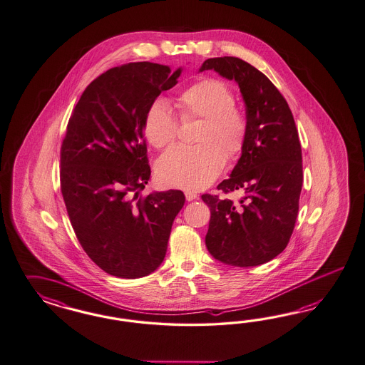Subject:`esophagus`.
Segmentation results:
<instances>
[{"instance_id": "obj_1", "label": "esophagus", "mask_w": 365, "mask_h": 365, "mask_svg": "<svg viewBox=\"0 0 365 365\" xmlns=\"http://www.w3.org/2000/svg\"><path fill=\"white\" fill-rule=\"evenodd\" d=\"M197 198H198V195H197L195 192H191V191H187V192H186V199H187L188 202L195 200Z\"/></svg>"}]
</instances>
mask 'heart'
I'll return each mask as SVG.
<instances>
[{
  "instance_id": "obj_1",
  "label": "heart",
  "mask_w": 365,
  "mask_h": 365,
  "mask_svg": "<svg viewBox=\"0 0 365 365\" xmlns=\"http://www.w3.org/2000/svg\"><path fill=\"white\" fill-rule=\"evenodd\" d=\"M183 120L203 119L195 147L177 145L159 159L156 174L162 185L185 191L210 186L221 174L226 159L242 154L249 124L235 107L232 89L218 78H203L185 89L178 98ZM144 135L156 148L174 143L179 120L167 101L156 99L148 106L143 120Z\"/></svg>"
}]
</instances>
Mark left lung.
Returning a JSON list of instances; mask_svg holds the SVG:
<instances>
[{"instance_id": "obj_1", "label": "left lung", "mask_w": 365, "mask_h": 365, "mask_svg": "<svg viewBox=\"0 0 365 365\" xmlns=\"http://www.w3.org/2000/svg\"><path fill=\"white\" fill-rule=\"evenodd\" d=\"M207 69L238 84L249 136L232 175L217 187L225 194L243 190L240 203L202 195L211 212L206 246L226 265H262L284 252L297 220L304 180L299 131L287 100L257 68L223 56L207 58L199 71Z\"/></svg>"}]
</instances>
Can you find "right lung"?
<instances>
[{
	"mask_svg": "<svg viewBox=\"0 0 365 365\" xmlns=\"http://www.w3.org/2000/svg\"><path fill=\"white\" fill-rule=\"evenodd\" d=\"M115 66L78 101L60 151V185L69 221L89 258L110 276H148L165 259L180 190L139 197L151 175L145 110L173 88L182 69L148 61Z\"/></svg>",
	"mask_w": 365,
	"mask_h": 365,
	"instance_id": "1",
	"label": "right lung"
}]
</instances>
